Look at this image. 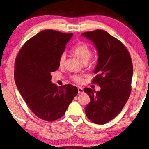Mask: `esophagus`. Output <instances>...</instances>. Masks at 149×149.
<instances>
[{"instance_id": "esophagus-1", "label": "esophagus", "mask_w": 149, "mask_h": 149, "mask_svg": "<svg viewBox=\"0 0 149 149\" xmlns=\"http://www.w3.org/2000/svg\"><path fill=\"white\" fill-rule=\"evenodd\" d=\"M84 92V90L81 87H78V93L79 94H83Z\"/></svg>"}]
</instances>
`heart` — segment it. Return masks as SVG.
Masks as SVG:
<instances>
[{
    "mask_svg": "<svg viewBox=\"0 0 149 149\" xmlns=\"http://www.w3.org/2000/svg\"><path fill=\"white\" fill-rule=\"evenodd\" d=\"M72 53L77 57L81 62L86 63L88 62L91 56V49L89 46L84 42H79L72 49ZM66 60L65 53L61 54L59 58V66H63L65 65ZM72 79L77 83H80L83 81V79L79 75H73L72 76Z\"/></svg>",
    "mask_w": 149,
    "mask_h": 149,
    "instance_id": "b5f03b06",
    "label": "heart"
}]
</instances>
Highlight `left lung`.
<instances>
[{"label": "left lung", "mask_w": 149, "mask_h": 149, "mask_svg": "<svg viewBox=\"0 0 149 149\" xmlns=\"http://www.w3.org/2000/svg\"><path fill=\"white\" fill-rule=\"evenodd\" d=\"M81 36L90 40L97 51L98 61L94 70L96 76L92 83L101 87L97 92L84 89L90 99L84 110L90 121L103 125L121 111L129 97L133 75L132 60L123 43L106 31L97 30Z\"/></svg>", "instance_id": "obj_1"}]
</instances>
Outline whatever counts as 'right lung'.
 <instances>
[{
    "mask_svg": "<svg viewBox=\"0 0 149 149\" xmlns=\"http://www.w3.org/2000/svg\"><path fill=\"white\" fill-rule=\"evenodd\" d=\"M73 33L43 30L26 42L17 55L14 77L20 95L38 118L47 121L59 119L76 96V86L58 87L51 73L59 68V58Z\"/></svg>",
    "mask_w": 149,
    "mask_h": 149,
    "instance_id": "right-lung-1",
    "label": "right lung"
}]
</instances>
